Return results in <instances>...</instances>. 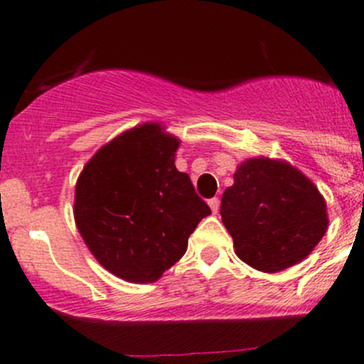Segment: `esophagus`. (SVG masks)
<instances>
[{
    "mask_svg": "<svg viewBox=\"0 0 364 364\" xmlns=\"http://www.w3.org/2000/svg\"><path fill=\"white\" fill-rule=\"evenodd\" d=\"M208 204H210L211 211H213V213H217V211H218V199H217V197H213V199L208 200Z\"/></svg>",
    "mask_w": 364,
    "mask_h": 364,
    "instance_id": "esophagus-1",
    "label": "esophagus"
}]
</instances>
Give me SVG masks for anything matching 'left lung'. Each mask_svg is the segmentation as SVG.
<instances>
[{
  "mask_svg": "<svg viewBox=\"0 0 364 364\" xmlns=\"http://www.w3.org/2000/svg\"><path fill=\"white\" fill-rule=\"evenodd\" d=\"M220 215L236 256L270 274L308 257L329 225L326 199L315 183L288 161L267 156L236 167Z\"/></svg>",
  "mask_w": 364,
  "mask_h": 364,
  "instance_id": "8db88e82",
  "label": "left lung"
}]
</instances>
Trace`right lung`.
<instances>
[{
    "instance_id": "1",
    "label": "right lung",
    "mask_w": 364,
    "mask_h": 364,
    "mask_svg": "<svg viewBox=\"0 0 364 364\" xmlns=\"http://www.w3.org/2000/svg\"><path fill=\"white\" fill-rule=\"evenodd\" d=\"M179 139L144 122L105 144L81 171L74 222L92 256L129 283H154L188 247L210 206L176 168Z\"/></svg>"
}]
</instances>
